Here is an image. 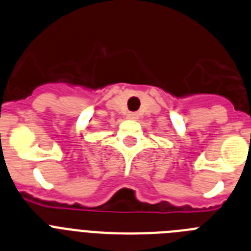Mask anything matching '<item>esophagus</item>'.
Instances as JSON below:
<instances>
[{"instance_id":"1","label":"esophagus","mask_w":251,"mask_h":251,"mask_svg":"<svg viewBox=\"0 0 251 251\" xmlns=\"http://www.w3.org/2000/svg\"><path fill=\"white\" fill-rule=\"evenodd\" d=\"M127 119L136 120V119H138V113H136V112H128L127 113Z\"/></svg>"}]
</instances>
